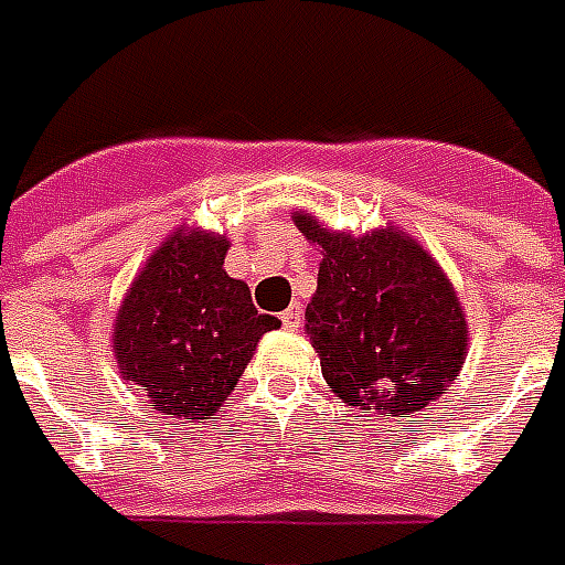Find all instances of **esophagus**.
Instances as JSON below:
<instances>
[{
	"label": "esophagus",
	"instance_id": "1",
	"mask_svg": "<svg viewBox=\"0 0 565 565\" xmlns=\"http://www.w3.org/2000/svg\"><path fill=\"white\" fill-rule=\"evenodd\" d=\"M281 322H284V328H287V331H299V326H301L299 305H290V308L284 310Z\"/></svg>",
	"mask_w": 565,
	"mask_h": 565
}]
</instances>
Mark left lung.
<instances>
[{"instance_id": "8db88e82", "label": "left lung", "mask_w": 565, "mask_h": 565, "mask_svg": "<svg viewBox=\"0 0 565 565\" xmlns=\"http://www.w3.org/2000/svg\"><path fill=\"white\" fill-rule=\"evenodd\" d=\"M292 222L322 255L305 331L328 390L398 422L430 411L469 345L466 310L443 266L390 222L366 234L328 228L308 211H292Z\"/></svg>"}]
</instances>
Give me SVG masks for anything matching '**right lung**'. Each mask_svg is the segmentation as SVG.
Here are the masks:
<instances>
[{
	"label": "right lung",
	"mask_w": 565,
	"mask_h": 565,
	"mask_svg": "<svg viewBox=\"0 0 565 565\" xmlns=\"http://www.w3.org/2000/svg\"><path fill=\"white\" fill-rule=\"evenodd\" d=\"M228 237L199 225L167 234L119 305L110 343L119 375L170 419H211L266 331L248 284L225 273Z\"/></svg>",
	"instance_id": "1"
}]
</instances>
